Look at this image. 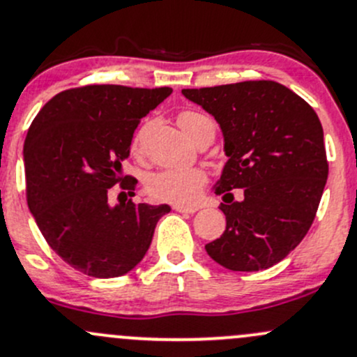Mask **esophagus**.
<instances>
[{"instance_id":"obj_1","label":"esophagus","mask_w":357,"mask_h":357,"mask_svg":"<svg viewBox=\"0 0 357 357\" xmlns=\"http://www.w3.org/2000/svg\"><path fill=\"white\" fill-rule=\"evenodd\" d=\"M176 212H181V213H195L198 210L197 205H174L172 207Z\"/></svg>"}]
</instances>
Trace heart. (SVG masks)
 Masks as SVG:
<instances>
[{"mask_svg": "<svg viewBox=\"0 0 357 357\" xmlns=\"http://www.w3.org/2000/svg\"><path fill=\"white\" fill-rule=\"evenodd\" d=\"M178 123L193 142H197L207 131H215L212 119L198 111H181L178 114ZM142 140H144V130H138L133 138V144H131V150L135 153H140ZM205 183H207V176L202 169H164V171L150 176L147 191L155 200L172 202V204H191L197 200Z\"/></svg>", "mask_w": 357, "mask_h": 357, "instance_id": "1", "label": "heart"}]
</instances>
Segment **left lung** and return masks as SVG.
Instances as JSON below:
<instances>
[{
    "instance_id": "obj_1",
    "label": "left lung",
    "mask_w": 357,
    "mask_h": 357,
    "mask_svg": "<svg viewBox=\"0 0 357 357\" xmlns=\"http://www.w3.org/2000/svg\"><path fill=\"white\" fill-rule=\"evenodd\" d=\"M183 96L215 118L229 157L215 185L224 202L231 198L220 205L226 231L205 245L208 257L234 272L279 264L310 231L328 178L317 112L272 80L183 89ZM238 188L241 202L230 193Z\"/></svg>"
}]
</instances>
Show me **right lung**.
Segmentation results:
<instances>
[{"instance_id": "add662e5", "label": "right lung", "mask_w": 357, "mask_h": 357, "mask_svg": "<svg viewBox=\"0 0 357 357\" xmlns=\"http://www.w3.org/2000/svg\"><path fill=\"white\" fill-rule=\"evenodd\" d=\"M172 89L85 85L44 104L24 145L27 204L44 239L78 272L97 279L128 273L142 261L169 205H111L119 183L135 195L137 179L123 176L131 138L144 116ZM119 193V195H121Z\"/></svg>"}]
</instances>
